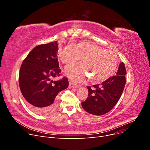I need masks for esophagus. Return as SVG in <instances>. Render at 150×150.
I'll return each instance as SVG.
<instances>
[{"label":"esophagus","instance_id":"obj_1","mask_svg":"<svg viewBox=\"0 0 150 150\" xmlns=\"http://www.w3.org/2000/svg\"><path fill=\"white\" fill-rule=\"evenodd\" d=\"M78 87H79L78 85L74 84L73 83H72V82H69V88H77Z\"/></svg>","mask_w":150,"mask_h":150}]
</instances>
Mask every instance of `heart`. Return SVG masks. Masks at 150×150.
<instances>
[{
    "label": "heart",
    "mask_w": 150,
    "mask_h": 150,
    "mask_svg": "<svg viewBox=\"0 0 150 150\" xmlns=\"http://www.w3.org/2000/svg\"><path fill=\"white\" fill-rule=\"evenodd\" d=\"M59 57L67 65L74 64L82 57L83 64L71 66L65 70L66 76L75 83L84 81L88 77L87 71L94 82H102L112 74L117 64L115 52L88 40L81 41L75 47L67 45L59 54Z\"/></svg>",
    "instance_id": "b5f03b06"
}]
</instances>
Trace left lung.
Segmentation results:
<instances>
[{"label":"left lung","instance_id":"1","mask_svg":"<svg viewBox=\"0 0 150 150\" xmlns=\"http://www.w3.org/2000/svg\"><path fill=\"white\" fill-rule=\"evenodd\" d=\"M126 74L125 64L121 62L116 75L110 77L101 84L88 86V97L81 103L83 108L89 114L103 115L115 107L123 91Z\"/></svg>","mask_w":150,"mask_h":150}]
</instances>
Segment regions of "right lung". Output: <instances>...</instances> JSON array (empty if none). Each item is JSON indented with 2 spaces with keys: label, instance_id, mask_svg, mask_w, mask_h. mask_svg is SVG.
Listing matches in <instances>:
<instances>
[{
  "label": "right lung",
  "instance_id": "obj_1",
  "mask_svg": "<svg viewBox=\"0 0 150 150\" xmlns=\"http://www.w3.org/2000/svg\"><path fill=\"white\" fill-rule=\"evenodd\" d=\"M58 44L54 41L35 47L21 65L19 83L21 93L31 110L39 115H47L57 108L58 93L66 89L67 78L52 79L60 76L57 57Z\"/></svg>",
  "mask_w": 150,
  "mask_h": 150
}]
</instances>
